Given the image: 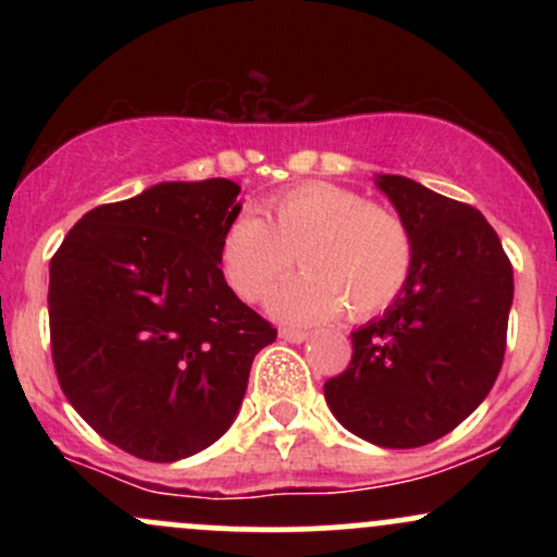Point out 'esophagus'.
<instances>
[{
	"label": "esophagus",
	"instance_id": "1",
	"mask_svg": "<svg viewBox=\"0 0 557 557\" xmlns=\"http://www.w3.org/2000/svg\"><path fill=\"white\" fill-rule=\"evenodd\" d=\"M280 337H283L285 343H304L306 337H309V332L296 330V327H283L280 330Z\"/></svg>",
	"mask_w": 557,
	"mask_h": 557
}]
</instances>
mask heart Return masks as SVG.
Here are the masks:
<instances>
[{
	"mask_svg": "<svg viewBox=\"0 0 557 557\" xmlns=\"http://www.w3.org/2000/svg\"><path fill=\"white\" fill-rule=\"evenodd\" d=\"M306 274L274 293L270 306L287 322H327L350 311H385L413 272L417 243L385 203L335 183H304L238 214L220 240V267L243 300H261L296 261Z\"/></svg>",
	"mask_w": 557,
	"mask_h": 557,
	"instance_id": "b5f03b06",
	"label": "heart"
}]
</instances>
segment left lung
<instances>
[{"mask_svg": "<svg viewBox=\"0 0 557 557\" xmlns=\"http://www.w3.org/2000/svg\"><path fill=\"white\" fill-rule=\"evenodd\" d=\"M376 185L411 227L408 285L356 332L324 398L348 432L382 447L445 437L487 398L500 374L513 304V267L482 212L403 175Z\"/></svg>", "mask_w": 557, "mask_h": 557, "instance_id": "left-lung-1", "label": "left lung"}]
</instances>
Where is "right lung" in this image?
<instances>
[{
	"mask_svg": "<svg viewBox=\"0 0 557 557\" xmlns=\"http://www.w3.org/2000/svg\"><path fill=\"white\" fill-rule=\"evenodd\" d=\"M238 194L212 177L101 203L49 264L62 393L101 437L144 461H181L220 440L253 356L277 337L220 270Z\"/></svg>",
	"mask_w": 557,
	"mask_h": 557,
	"instance_id": "add662e5",
	"label": "right lung"
}]
</instances>
